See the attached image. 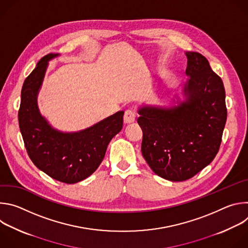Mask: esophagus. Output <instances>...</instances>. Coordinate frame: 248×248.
<instances>
[{"instance_id": "obj_1", "label": "esophagus", "mask_w": 248, "mask_h": 248, "mask_svg": "<svg viewBox=\"0 0 248 248\" xmlns=\"http://www.w3.org/2000/svg\"><path fill=\"white\" fill-rule=\"evenodd\" d=\"M136 119V114L133 110L131 109H128L124 112V122L125 124H131L135 121Z\"/></svg>"}]
</instances>
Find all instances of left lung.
<instances>
[{
  "label": "left lung",
  "mask_w": 248,
  "mask_h": 248,
  "mask_svg": "<svg viewBox=\"0 0 248 248\" xmlns=\"http://www.w3.org/2000/svg\"><path fill=\"white\" fill-rule=\"evenodd\" d=\"M186 54V101L170 109L143 108L137 119L144 159L156 174L171 182L191 179L214 160L227 121L221 78L203 55Z\"/></svg>",
  "instance_id": "left-lung-1"
}]
</instances>
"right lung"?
<instances>
[{
	"label": "right lung",
	"instance_id": "right-lung-1",
	"mask_svg": "<svg viewBox=\"0 0 248 248\" xmlns=\"http://www.w3.org/2000/svg\"><path fill=\"white\" fill-rule=\"evenodd\" d=\"M53 57L56 55L44 56L24 80L18 124L33 164L52 179L72 185L88 178L100 166L109 142L122 130L124 112L76 133L53 129L39 114L36 102L48 61Z\"/></svg>",
	"mask_w": 248,
	"mask_h": 248
}]
</instances>
